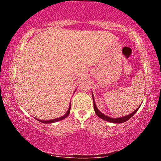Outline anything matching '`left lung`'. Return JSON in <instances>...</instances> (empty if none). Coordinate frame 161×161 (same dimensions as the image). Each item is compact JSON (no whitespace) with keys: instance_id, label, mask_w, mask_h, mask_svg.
I'll return each mask as SVG.
<instances>
[{"instance_id":"1","label":"left lung","mask_w":161,"mask_h":161,"mask_svg":"<svg viewBox=\"0 0 161 161\" xmlns=\"http://www.w3.org/2000/svg\"><path fill=\"white\" fill-rule=\"evenodd\" d=\"M92 98H93V103H94V109H95V112L96 114V115H97L98 117L101 118V119H103L104 120H106V121H108L110 122V123H124V122L127 121L128 119H130L131 117H132V116L134 115L135 114H136V112H137V110H138V108H139V107L136 109V110H135L134 112H132V114H129V115L125 116H123V117H119V118H110L109 117V116L104 115V114H102L98 109L97 108V107H96L95 105V100H94V97H93V94H92ZM141 106V105H140Z\"/></svg>"}]
</instances>
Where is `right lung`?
Wrapping results in <instances>:
<instances>
[{
  "mask_svg": "<svg viewBox=\"0 0 161 161\" xmlns=\"http://www.w3.org/2000/svg\"><path fill=\"white\" fill-rule=\"evenodd\" d=\"M70 109H71V103H70V104H69V109H68L67 112H66V114H64V115L63 116H60V117H59V118H57V119H51V120H40V119H38V121L42 122V123H55V122H58V121H60V120H62V119H65V118L67 117L68 115H69V112H70Z\"/></svg>",
  "mask_w": 161,
  "mask_h": 161,
  "instance_id": "add662e5",
  "label": "right lung"
}]
</instances>
